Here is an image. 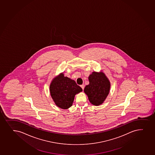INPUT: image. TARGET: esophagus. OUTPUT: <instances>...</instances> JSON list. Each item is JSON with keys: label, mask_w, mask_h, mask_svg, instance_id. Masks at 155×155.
<instances>
[{"label": "esophagus", "mask_w": 155, "mask_h": 155, "mask_svg": "<svg viewBox=\"0 0 155 155\" xmlns=\"http://www.w3.org/2000/svg\"><path fill=\"white\" fill-rule=\"evenodd\" d=\"M80 87L82 89V90H84V84H82V85H80Z\"/></svg>", "instance_id": "1"}]
</instances>
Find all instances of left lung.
Returning a JSON list of instances; mask_svg holds the SVG:
<instances>
[{
  "label": "left lung",
  "mask_w": 155,
  "mask_h": 155,
  "mask_svg": "<svg viewBox=\"0 0 155 155\" xmlns=\"http://www.w3.org/2000/svg\"><path fill=\"white\" fill-rule=\"evenodd\" d=\"M89 84L85 86L84 92L89 101L94 106L102 104L109 93L111 84L103 71H93L89 77Z\"/></svg>",
  "instance_id": "left-lung-1"
}]
</instances>
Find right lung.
I'll list each match as a JSON object with an SVG mask.
<instances>
[{
	"label": "right lung",
	"mask_w": 155,
	"mask_h": 155,
	"mask_svg": "<svg viewBox=\"0 0 155 155\" xmlns=\"http://www.w3.org/2000/svg\"><path fill=\"white\" fill-rule=\"evenodd\" d=\"M51 97L57 106L68 109L72 106L75 96L82 91L75 80L65 77L63 73L54 77L49 85Z\"/></svg>",
	"instance_id": "right-lung-1"
}]
</instances>
